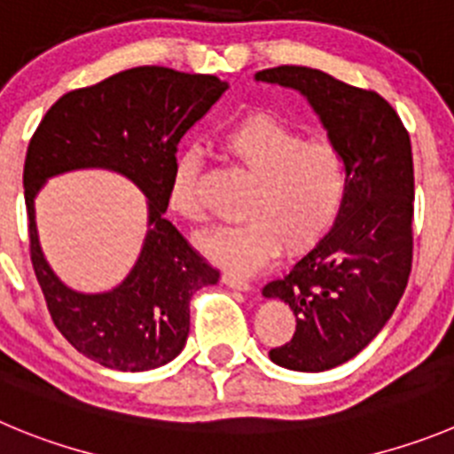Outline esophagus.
<instances>
[{"instance_id": "1", "label": "esophagus", "mask_w": 454, "mask_h": 454, "mask_svg": "<svg viewBox=\"0 0 454 454\" xmlns=\"http://www.w3.org/2000/svg\"><path fill=\"white\" fill-rule=\"evenodd\" d=\"M223 285L231 286V289H237V291L251 289V282H248L244 275L235 273V270H226V273H223Z\"/></svg>"}]
</instances>
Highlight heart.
<instances>
[{"label": "heart", "mask_w": 454, "mask_h": 454, "mask_svg": "<svg viewBox=\"0 0 454 454\" xmlns=\"http://www.w3.org/2000/svg\"><path fill=\"white\" fill-rule=\"evenodd\" d=\"M222 147L255 176L244 203V222L219 223L197 237L203 253L237 273H251L278 255L309 251L340 219L349 175L340 152L329 143H307L300 131L255 114L222 134ZM201 159L194 150L175 156L168 203L184 219L201 217Z\"/></svg>", "instance_id": "1"}]
</instances>
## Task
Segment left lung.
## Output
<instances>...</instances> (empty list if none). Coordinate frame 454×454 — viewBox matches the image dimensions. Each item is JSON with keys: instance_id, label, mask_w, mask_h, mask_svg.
<instances>
[{"instance_id": "8db88e82", "label": "left lung", "mask_w": 454, "mask_h": 454, "mask_svg": "<svg viewBox=\"0 0 454 454\" xmlns=\"http://www.w3.org/2000/svg\"><path fill=\"white\" fill-rule=\"evenodd\" d=\"M255 80L302 93L349 175L333 231L262 289L264 298L282 300L295 316L294 338L270 349V361L295 372H325L379 336L408 286L412 145L399 114L376 91L309 67H275L257 71Z\"/></svg>"}]
</instances>
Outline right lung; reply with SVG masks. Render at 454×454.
<instances>
[{
  "mask_svg": "<svg viewBox=\"0 0 454 454\" xmlns=\"http://www.w3.org/2000/svg\"><path fill=\"white\" fill-rule=\"evenodd\" d=\"M228 84L217 75L137 67L65 93L28 143L24 199L35 278L62 336L109 370L145 372L181 354L190 332V298L217 285L207 264L163 217L176 145ZM103 167L127 176L148 197L142 255L116 290L80 294L50 270L39 248L35 197L46 178Z\"/></svg>",
  "mask_w": 454,
  "mask_h": 454,
  "instance_id": "obj_1",
  "label": "right lung"
}]
</instances>
